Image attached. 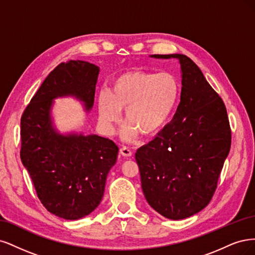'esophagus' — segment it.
Returning <instances> with one entry per match:
<instances>
[{
	"instance_id": "esophagus-1",
	"label": "esophagus",
	"mask_w": 255,
	"mask_h": 255,
	"mask_svg": "<svg viewBox=\"0 0 255 255\" xmlns=\"http://www.w3.org/2000/svg\"><path fill=\"white\" fill-rule=\"evenodd\" d=\"M120 153L123 155V157H125V158H129V157H131V155H132V151H131L128 147H123V148H121L120 149Z\"/></svg>"
}]
</instances>
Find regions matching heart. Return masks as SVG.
I'll list each match as a JSON object with an SVG mask.
<instances>
[{
    "mask_svg": "<svg viewBox=\"0 0 255 255\" xmlns=\"http://www.w3.org/2000/svg\"><path fill=\"white\" fill-rule=\"evenodd\" d=\"M180 94L179 81L168 72L155 74L129 71L113 80L109 93L98 95V119L104 132L113 134L125 110L128 125L123 131L126 141L137 133L149 136L160 131L174 112Z\"/></svg>",
    "mask_w": 255,
    "mask_h": 255,
    "instance_id": "heart-1",
    "label": "heart"
}]
</instances>
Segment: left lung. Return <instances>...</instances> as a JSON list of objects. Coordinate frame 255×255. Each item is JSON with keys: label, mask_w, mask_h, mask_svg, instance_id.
Here are the masks:
<instances>
[{"label": "left lung", "mask_w": 255, "mask_h": 255, "mask_svg": "<svg viewBox=\"0 0 255 255\" xmlns=\"http://www.w3.org/2000/svg\"><path fill=\"white\" fill-rule=\"evenodd\" d=\"M181 95L170 123L136 150L135 160L147 202L172 220L190 217L211 201L231 147L226 106L196 63L182 54Z\"/></svg>", "instance_id": "1"}]
</instances>
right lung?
Segmentation results:
<instances>
[{"label": "right lung", "mask_w": 255, "mask_h": 255, "mask_svg": "<svg viewBox=\"0 0 255 255\" xmlns=\"http://www.w3.org/2000/svg\"><path fill=\"white\" fill-rule=\"evenodd\" d=\"M100 68L83 60L56 67L31 98L21 119L20 157L48 212L68 220L92 213L104 196L119 147L96 134L60 133L52 118L54 100L72 96L86 112L94 105Z\"/></svg>", "instance_id": "right-lung-1"}]
</instances>
